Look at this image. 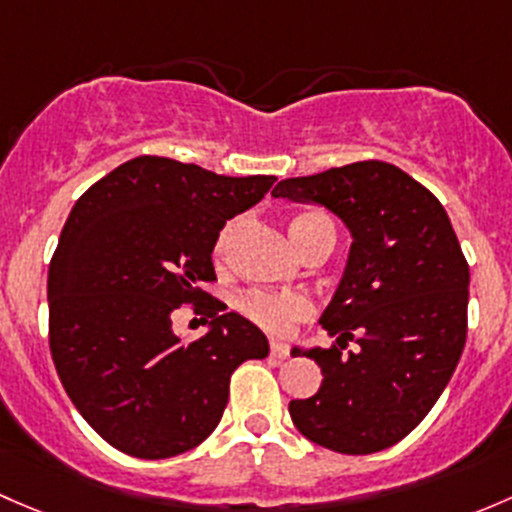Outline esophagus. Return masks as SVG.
Listing matches in <instances>:
<instances>
[{
  "label": "esophagus",
  "instance_id": "esophagus-1",
  "mask_svg": "<svg viewBox=\"0 0 512 512\" xmlns=\"http://www.w3.org/2000/svg\"><path fill=\"white\" fill-rule=\"evenodd\" d=\"M271 357L273 360H288V357H291V350H288L286 342L273 340L271 342Z\"/></svg>",
  "mask_w": 512,
  "mask_h": 512
}]
</instances>
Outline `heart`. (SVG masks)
Masks as SVG:
<instances>
[{
	"label": "heart",
	"instance_id": "obj_1",
	"mask_svg": "<svg viewBox=\"0 0 512 512\" xmlns=\"http://www.w3.org/2000/svg\"><path fill=\"white\" fill-rule=\"evenodd\" d=\"M323 224H330V219L318 212L295 214L291 224H288L295 246L303 249V246L310 241V236H313ZM234 236H236V221H229V224L219 231L217 244H214V258H217V261H224L226 254H229ZM239 308L244 310L246 318H251L254 323L261 325V328L273 330V333H288L295 323H300V320H305L310 313H313V303H310L305 295H295V293H283V295L263 293V291L246 293L244 298H241Z\"/></svg>",
	"mask_w": 512,
	"mask_h": 512
}]
</instances>
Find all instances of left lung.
Returning <instances> with one entry per match:
<instances>
[{
  "label": "left lung",
  "instance_id": "1",
  "mask_svg": "<svg viewBox=\"0 0 512 512\" xmlns=\"http://www.w3.org/2000/svg\"><path fill=\"white\" fill-rule=\"evenodd\" d=\"M273 197L320 204L352 234L342 281L320 315L333 347L303 352L323 384L288 404L295 429L337 453L389 449L431 412L466 345L471 273L449 214L379 160L283 179Z\"/></svg>",
  "mask_w": 512,
  "mask_h": 512
}]
</instances>
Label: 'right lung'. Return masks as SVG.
<instances>
[{"instance_id":"1","label":"right lung","mask_w":512,"mask_h":512,"mask_svg":"<svg viewBox=\"0 0 512 512\" xmlns=\"http://www.w3.org/2000/svg\"><path fill=\"white\" fill-rule=\"evenodd\" d=\"M273 182L142 155L68 214L49 266L51 357L73 407L118 451L157 461L199 446L221 421L231 372L268 355L266 335L202 286L217 281L219 231ZM182 302L210 323L194 343L171 330Z\"/></svg>"}]
</instances>
